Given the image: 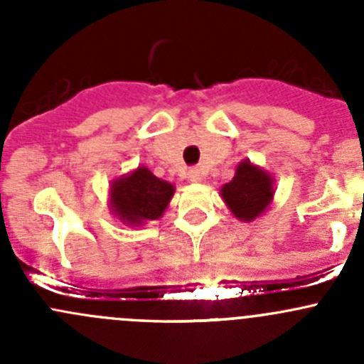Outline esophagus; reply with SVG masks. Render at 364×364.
<instances>
[{"mask_svg": "<svg viewBox=\"0 0 364 364\" xmlns=\"http://www.w3.org/2000/svg\"><path fill=\"white\" fill-rule=\"evenodd\" d=\"M186 176H188V179H190V181H192V183H200V181H203V178H204L203 171H200L199 167L190 168L188 174H186Z\"/></svg>", "mask_w": 364, "mask_h": 364, "instance_id": "obj_1", "label": "esophagus"}]
</instances>
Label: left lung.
<instances>
[{
	"mask_svg": "<svg viewBox=\"0 0 364 364\" xmlns=\"http://www.w3.org/2000/svg\"><path fill=\"white\" fill-rule=\"evenodd\" d=\"M220 193L237 220L252 222L262 215L273 200V178L250 160H243L236 167L232 181L225 183Z\"/></svg>",
	"mask_w": 364,
	"mask_h": 364,
	"instance_id": "left-lung-1",
	"label": "left lung"
}]
</instances>
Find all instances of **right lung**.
Listing matches in <instances>:
<instances>
[{
    "mask_svg": "<svg viewBox=\"0 0 364 364\" xmlns=\"http://www.w3.org/2000/svg\"><path fill=\"white\" fill-rule=\"evenodd\" d=\"M174 196V186L156 178L148 167L114 179L111 185V209L127 225H142L159 220Z\"/></svg>",
    "mask_w": 364,
    "mask_h": 364,
    "instance_id": "right-lung-1",
    "label": "right lung"
}]
</instances>
